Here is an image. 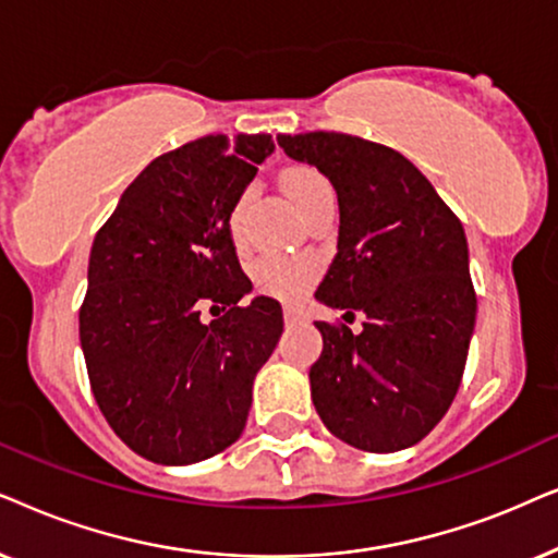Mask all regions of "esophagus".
Listing matches in <instances>:
<instances>
[{"label":"esophagus","mask_w":558,"mask_h":558,"mask_svg":"<svg viewBox=\"0 0 558 558\" xmlns=\"http://www.w3.org/2000/svg\"><path fill=\"white\" fill-rule=\"evenodd\" d=\"M283 318H286V324H301L303 322V311L295 308V306H286Z\"/></svg>","instance_id":"1"}]
</instances>
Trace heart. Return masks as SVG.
I'll return each instance as SVG.
<instances>
[{"instance_id":"heart-1","label":"heart","mask_w":558,"mask_h":558,"mask_svg":"<svg viewBox=\"0 0 558 558\" xmlns=\"http://www.w3.org/2000/svg\"><path fill=\"white\" fill-rule=\"evenodd\" d=\"M283 189L291 202L306 211L311 204L318 202L322 196H329L331 185L316 168L295 166L283 173ZM244 206H247V191L234 198L232 209H229V232L234 242L242 240V217ZM316 278V263L308 257H283V255H263L252 265V280L259 291L275 299H299Z\"/></svg>"}]
</instances>
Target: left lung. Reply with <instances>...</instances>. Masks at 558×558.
Wrapping results in <instances>:
<instances>
[{"instance_id":"left-lung-1","label":"left lung","mask_w":558,"mask_h":558,"mask_svg":"<svg viewBox=\"0 0 558 558\" xmlns=\"http://www.w3.org/2000/svg\"><path fill=\"white\" fill-rule=\"evenodd\" d=\"M339 198V242L316 299L365 314L362 331L316 322L324 352L311 398L349 447L388 454L418 444L462 383L477 295L462 221L392 147L341 132L278 135Z\"/></svg>"}]
</instances>
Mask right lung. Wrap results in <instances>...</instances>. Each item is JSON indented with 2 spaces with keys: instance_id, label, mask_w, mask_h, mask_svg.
Listing matches in <instances>:
<instances>
[{
  "instance_id": "1",
  "label": "right lung",
  "mask_w": 558,
  "mask_h": 558,
  "mask_svg": "<svg viewBox=\"0 0 558 558\" xmlns=\"http://www.w3.org/2000/svg\"><path fill=\"white\" fill-rule=\"evenodd\" d=\"M275 150L270 135H206L155 158L96 232L78 311L99 411L140 457L204 462L240 439L252 383L283 333L252 291L229 209ZM218 318L206 325L203 311Z\"/></svg>"
}]
</instances>
